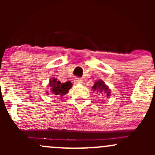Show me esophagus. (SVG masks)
<instances>
[{
	"label": "esophagus",
	"instance_id": "34e87169",
	"mask_svg": "<svg viewBox=\"0 0 155 155\" xmlns=\"http://www.w3.org/2000/svg\"><path fill=\"white\" fill-rule=\"evenodd\" d=\"M82 82H83V81H82V79H80V78H78V77L75 78L74 79L75 84H82Z\"/></svg>",
	"mask_w": 155,
	"mask_h": 155
}]
</instances>
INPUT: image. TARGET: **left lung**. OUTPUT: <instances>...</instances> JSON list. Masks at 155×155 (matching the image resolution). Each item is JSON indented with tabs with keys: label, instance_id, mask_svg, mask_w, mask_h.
Masks as SVG:
<instances>
[{
	"label": "left lung",
	"instance_id": "8db88e82",
	"mask_svg": "<svg viewBox=\"0 0 155 155\" xmlns=\"http://www.w3.org/2000/svg\"><path fill=\"white\" fill-rule=\"evenodd\" d=\"M92 89L95 91H97L98 93V94H102L106 95L107 97H109L111 93V91L109 89V87L104 83V81L102 80H98L97 82H95L94 85L92 87Z\"/></svg>",
	"mask_w": 155,
	"mask_h": 155
}]
</instances>
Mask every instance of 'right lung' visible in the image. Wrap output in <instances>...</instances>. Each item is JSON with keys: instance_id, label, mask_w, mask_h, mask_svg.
<instances>
[{"instance_id": "add662e5", "label": "right lung", "mask_w": 155, "mask_h": 155, "mask_svg": "<svg viewBox=\"0 0 155 155\" xmlns=\"http://www.w3.org/2000/svg\"><path fill=\"white\" fill-rule=\"evenodd\" d=\"M72 85L73 84L70 81L65 83H61L60 81H58L54 78H51L48 86L50 88L51 95L54 97H62L68 93L69 90L71 88ZM47 94H48V92Z\"/></svg>"}]
</instances>
